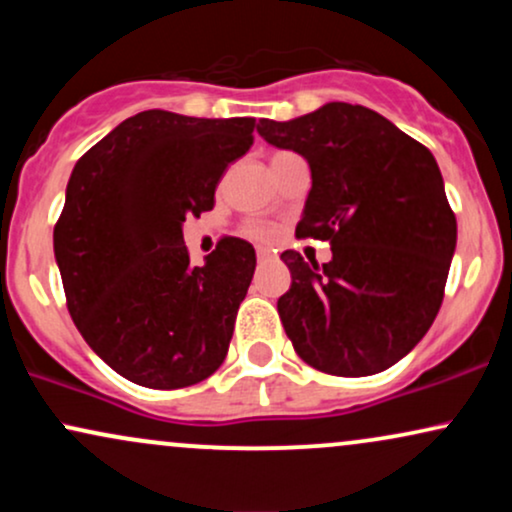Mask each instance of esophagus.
Masks as SVG:
<instances>
[{
  "label": "esophagus",
  "mask_w": 512,
  "mask_h": 512,
  "mask_svg": "<svg viewBox=\"0 0 512 512\" xmlns=\"http://www.w3.org/2000/svg\"><path fill=\"white\" fill-rule=\"evenodd\" d=\"M267 260H272V252L269 250H257V262H267Z\"/></svg>",
  "instance_id": "esophagus-1"
}]
</instances>
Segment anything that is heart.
I'll return each mask as SVG.
<instances>
[{"label": "heart", "mask_w": 512, "mask_h": 512, "mask_svg": "<svg viewBox=\"0 0 512 512\" xmlns=\"http://www.w3.org/2000/svg\"><path fill=\"white\" fill-rule=\"evenodd\" d=\"M245 233H248L252 240H260V243H264V240H269L274 236V228L267 226V223H262V221H250L248 226H245Z\"/></svg>", "instance_id": "heart-1"}]
</instances>
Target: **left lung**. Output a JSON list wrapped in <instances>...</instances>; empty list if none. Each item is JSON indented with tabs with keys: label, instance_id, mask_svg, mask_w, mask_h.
I'll return each instance as SVG.
<instances>
[{
	"label": "left lung",
	"instance_id": "1",
	"mask_svg": "<svg viewBox=\"0 0 512 512\" xmlns=\"http://www.w3.org/2000/svg\"><path fill=\"white\" fill-rule=\"evenodd\" d=\"M257 132L308 161L313 187L296 236L332 245L325 264L281 252L291 289L276 308L293 349L344 378L395 366L436 320L457 243L436 158L387 117L351 103L260 120Z\"/></svg>",
	"mask_w": 512,
	"mask_h": 512
}]
</instances>
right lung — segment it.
Here are the masks:
<instances>
[{
    "mask_svg": "<svg viewBox=\"0 0 512 512\" xmlns=\"http://www.w3.org/2000/svg\"><path fill=\"white\" fill-rule=\"evenodd\" d=\"M252 129L255 117L144 110L76 161L55 226L67 308L86 344L132 383H202L228 354L255 248L221 238L192 267L182 221L214 207Z\"/></svg>",
    "mask_w": 512,
    "mask_h": 512,
    "instance_id": "right-lung-1",
    "label": "right lung"
}]
</instances>
